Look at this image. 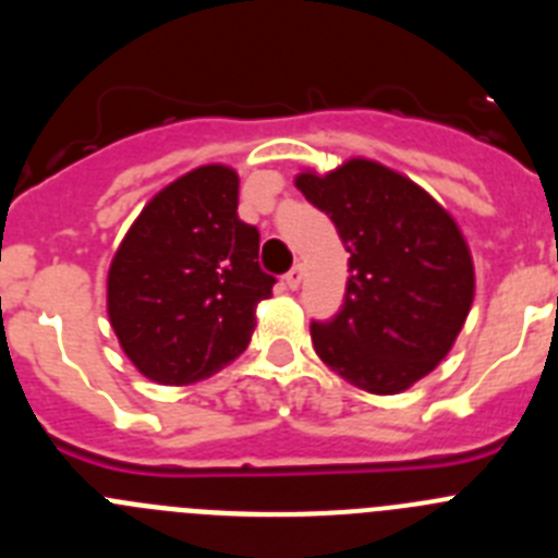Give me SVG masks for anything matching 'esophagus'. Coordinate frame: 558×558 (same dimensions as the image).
Here are the masks:
<instances>
[{
	"instance_id": "esophagus-1",
	"label": "esophagus",
	"mask_w": 558,
	"mask_h": 558,
	"mask_svg": "<svg viewBox=\"0 0 558 558\" xmlns=\"http://www.w3.org/2000/svg\"><path fill=\"white\" fill-rule=\"evenodd\" d=\"M302 279H304V268L302 265H293V268L288 270V276H284V284H288L290 290H299Z\"/></svg>"
}]
</instances>
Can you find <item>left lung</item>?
Listing matches in <instances>:
<instances>
[{"mask_svg":"<svg viewBox=\"0 0 558 558\" xmlns=\"http://www.w3.org/2000/svg\"><path fill=\"white\" fill-rule=\"evenodd\" d=\"M295 186L349 251L343 307L310 324L329 368L368 393H399L430 374L456 343L475 295L461 229L422 186L368 159Z\"/></svg>","mask_w":558,"mask_h":558,"instance_id":"left-lung-1","label":"left lung"}]
</instances>
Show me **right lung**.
<instances>
[{"label": "right lung", "instance_id": "right-lung-1", "mask_svg": "<svg viewBox=\"0 0 558 558\" xmlns=\"http://www.w3.org/2000/svg\"><path fill=\"white\" fill-rule=\"evenodd\" d=\"M231 167L186 172L142 209L108 270V318L153 383L190 386L245 352L276 279L259 231L236 215Z\"/></svg>", "mask_w": 558, "mask_h": 558}]
</instances>
